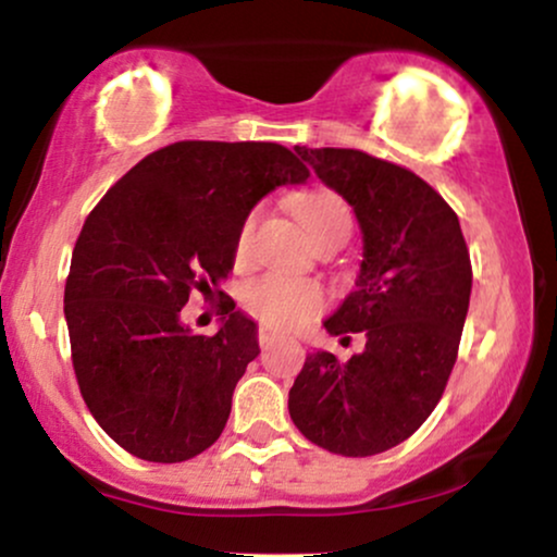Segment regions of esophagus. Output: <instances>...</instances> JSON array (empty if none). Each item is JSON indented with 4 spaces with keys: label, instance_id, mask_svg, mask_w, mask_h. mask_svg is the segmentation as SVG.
Listing matches in <instances>:
<instances>
[{
    "label": "esophagus",
    "instance_id": "1",
    "mask_svg": "<svg viewBox=\"0 0 557 557\" xmlns=\"http://www.w3.org/2000/svg\"><path fill=\"white\" fill-rule=\"evenodd\" d=\"M257 337H259V345H270L274 337H277V332H272L270 327H264V324H261V327L257 330Z\"/></svg>",
    "mask_w": 557,
    "mask_h": 557
}]
</instances>
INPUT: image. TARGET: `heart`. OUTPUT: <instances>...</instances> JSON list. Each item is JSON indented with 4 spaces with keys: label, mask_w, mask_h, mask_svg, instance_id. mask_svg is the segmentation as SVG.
<instances>
[{
    "label": "heart",
    "mask_w": 557,
    "mask_h": 557,
    "mask_svg": "<svg viewBox=\"0 0 557 557\" xmlns=\"http://www.w3.org/2000/svg\"><path fill=\"white\" fill-rule=\"evenodd\" d=\"M296 216L304 225L311 240L332 233L337 227H350L348 203L332 190L317 188L309 194L298 196ZM261 222V209H251L240 220L233 240V261L235 267H248L253 261V248H257V230ZM324 287L317 280L293 277L283 272H264L259 277L248 280L240 290V304L259 322L270 324L277 330H290L304 324L306 319L314 317L324 306Z\"/></svg>",
    "instance_id": "heart-1"
}]
</instances>
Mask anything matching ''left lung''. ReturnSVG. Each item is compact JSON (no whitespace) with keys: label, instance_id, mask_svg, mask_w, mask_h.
Returning <instances> with one entry per match:
<instances>
[{"label":"left lung","instance_id":"obj_1","mask_svg":"<svg viewBox=\"0 0 557 557\" xmlns=\"http://www.w3.org/2000/svg\"><path fill=\"white\" fill-rule=\"evenodd\" d=\"M319 181L354 207L363 233L356 290L324 327L367 348L341 363L309 354L290 387L293 424L337 456L400 445L430 419L458 359L471 259L458 214L417 172L359 149H306Z\"/></svg>","mask_w":557,"mask_h":557}]
</instances>
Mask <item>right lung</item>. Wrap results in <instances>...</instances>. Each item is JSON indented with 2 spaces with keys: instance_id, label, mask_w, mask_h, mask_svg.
Wrapping results in <instances>:
<instances>
[{
  "instance_id": "add662e5",
  "label": "right lung",
  "mask_w": 557,
  "mask_h": 557,
  "mask_svg": "<svg viewBox=\"0 0 557 557\" xmlns=\"http://www.w3.org/2000/svg\"><path fill=\"white\" fill-rule=\"evenodd\" d=\"M309 181L270 140H177L127 170L86 216L65 283L75 380L131 456L181 463L225 430L233 389L259 356L257 324L220 290L240 220L277 185ZM221 298L223 327L194 336L180 309Z\"/></svg>"
}]
</instances>
